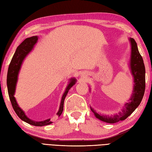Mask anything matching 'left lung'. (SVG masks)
I'll return each mask as SVG.
<instances>
[{"label":"left lung","instance_id":"1","mask_svg":"<svg viewBox=\"0 0 152 152\" xmlns=\"http://www.w3.org/2000/svg\"><path fill=\"white\" fill-rule=\"evenodd\" d=\"M131 46L130 57V69L133 76L134 87L131 98L128 102L124 104V107L118 114L114 115H106L98 114L93 108L90 107L96 118L108 124H115L123 121L129 117L136 109L142 100L145 91V66L144 61L138 50L137 44L133 38H130Z\"/></svg>","mask_w":152,"mask_h":152}]
</instances>
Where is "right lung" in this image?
<instances>
[{
	"label": "right lung",
	"instance_id": "1",
	"mask_svg": "<svg viewBox=\"0 0 152 152\" xmlns=\"http://www.w3.org/2000/svg\"><path fill=\"white\" fill-rule=\"evenodd\" d=\"M38 37L34 36L30 38H27L21 42V44L17 48L13 56L12 61L8 67V74H7V88L8 91V95L10 100L12 107L14 108L16 114L18 115V117L20 118L21 120L24 121L27 124L34 125V126H44L48 125L52 122L50 121V119H48L46 120L42 121H33L32 119L28 118L27 116L25 115V112L23 111V110L19 107L17 101L14 97V93L15 90L16 83L18 81V74L19 70L21 69V66L22 64L23 61L27 55L31 51L33 50L34 45L36 44L38 41ZM76 82V80L72 78L70 79L69 84L66 88L65 91L64 92L62 99H61V104L59 106V111L57 113V115L60 116L62 114L63 111V105H64V101L65 99L66 96L69 92V89L75 84Z\"/></svg>",
	"mask_w": 152,
	"mask_h": 152
}]
</instances>
